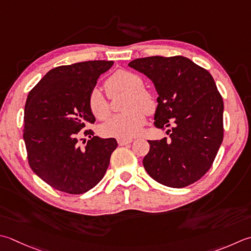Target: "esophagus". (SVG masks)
Wrapping results in <instances>:
<instances>
[{
	"label": "esophagus",
	"mask_w": 251,
	"mask_h": 251,
	"mask_svg": "<svg viewBox=\"0 0 251 251\" xmlns=\"http://www.w3.org/2000/svg\"><path fill=\"white\" fill-rule=\"evenodd\" d=\"M117 142H119L120 146H125L132 142L131 138H117Z\"/></svg>",
	"instance_id": "34e87169"
}]
</instances>
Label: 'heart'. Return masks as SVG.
<instances>
[{
  "instance_id": "heart-1",
  "label": "heart",
  "mask_w": 251,
  "mask_h": 251,
  "mask_svg": "<svg viewBox=\"0 0 251 251\" xmlns=\"http://www.w3.org/2000/svg\"><path fill=\"white\" fill-rule=\"evenodd\" d=\"M109 97L113 98L121 92H127L124 102L125 112L113 116L102 127V132L107 137L131 138L139 134L146 124V112L152 113L155 101L151 93L142 88L141 78L128 71H117L104 82ZM88 106L97 119L106 120L111 114L110 102L103 93L93 88L88 96Z\"/></svg>"
}]
</instances>
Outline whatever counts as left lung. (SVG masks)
Masks as SVG:
<instances>
[{"label":"left lung","instance_id":"8db88e82","mask_svg":"<svg viewBox=\"0 0 251 251\" xmlns=\"http://www.w3.org/2000/svg\"><path fill=\"white\" fill-rule=\"evenodd\" d=\"M128 65L150 78L159 93L154 126L170 139L149 140L142 163L152 178L183 188L210 170L223 141L222 96L211 74L187 57L149 56Z\"/></svg>","mask_w":251,"mask_h":251}]
</instances>
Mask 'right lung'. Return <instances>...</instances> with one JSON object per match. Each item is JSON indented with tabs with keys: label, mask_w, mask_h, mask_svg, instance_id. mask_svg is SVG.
Returning <instances> with one entry per match:
<instances>
[{
	"label": "right lung",
	"mask_w": 251,
	"mask_h": 251,
	"mask_svg": "<svg viewBox=\"0 0 251 251\" xmlns=\"http://www.w3.org/2000/svg\"><path fill=\"white\" fill-rule=\"evenodd\" d=\"M113 61H88L48 72L29 92L24 116V140L31 170L51 187L80 195L103 178L114 138L95 136L96 122L88 96ZM85 134L86 142L80 139Z\"/></svg>",
	"instance_id": "obj_1"
}]
</instances>
